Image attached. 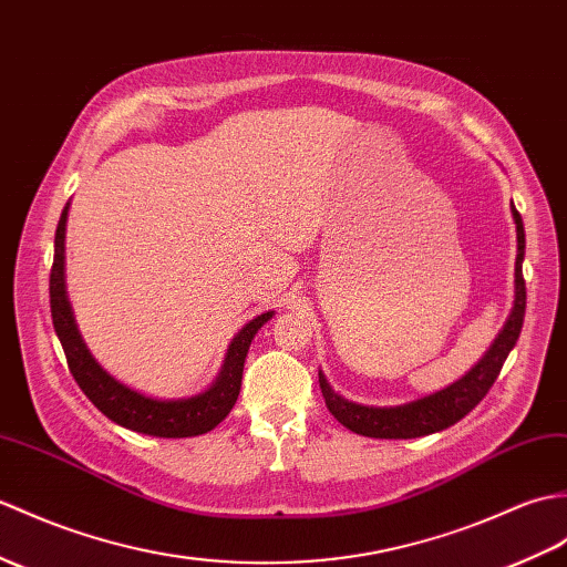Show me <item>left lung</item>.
<instances>
[{
  "mask_svg": "<svg viewBox=\"0 0 567 567\" xmlns=\"http://www.w3.org/2000/svg\"><path fill=\"white\" fill-rule=\"evenodd\" d=\"M512 219L517 224L515 307H512L503 331L497 333L493 346L485 350L478 364H473L462 379H456L454 384H450L446 389L434 391L430 396L415 399L411 403H401V405H362V403L348 401L340 396V393H336L331 384L326 381L323 372H319V384H321L326 405L340 425H346L348 430L358 434H364V437H377V440L425 437V434L452 427L485 399V393L491 391L499 370H503L509 350L517 343V338L522 333V323H524V309H526V287L522 278L524 224L515 205H512Z\"/></svg>",
  "mask_w": 567,
  "mask_h": 567,
  "instance_id": "1",
  "label": "left lung"
}]
</instances>
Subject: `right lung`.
I'll return each instance as SVG.
<instances>
[{
	"mask_svg": "<svg viewBox=\"0 0 567 567\" xmlns=\"http://www.w3.org/2000/svg\"><path fill=\"white\" fill-rule=\"evenodd\" d=\"M68 215L70 203L64 205L55 231V258H52L50 270V313L79 389L113 423L140 434H150V437H197V434L215 430L229 415L236 399H239L244 362L248 348H251V340L256 338L258 328L272 319L275 311L256 316L234 336L227 354H224V364L217 379L205 391L195 393V396L152 399L147 393L130 389L103 370L76 328L74 311L68 299V287H64V231H68Z\"/></svg>",
	"mask_w": 567,
	"mask_h": 567,
	"instance_id": "1",
	"label": "right lung"
}]
</instances>
